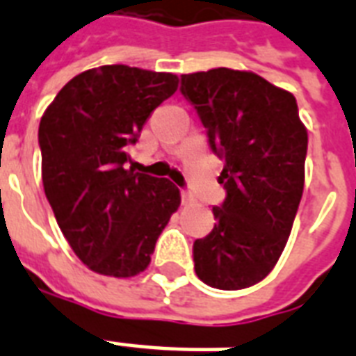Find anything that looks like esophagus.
Here are the masks:
<instances>
[{"mask_svg": "<svg viewBox=\"0 0 356 356\" xmlns=\"http://www.w3.org/2000/svg\"><path fill=\"white\" fill-rule=\"evenodd\" d=\"M181 200H183V203L184 205H190V203H192V201H194V197H192V195L188 194V192H181Z\"/></svg>", "mask_w": 356, "mask_h": 356, "instance_id": "1", "label": "esophagus"}]
</instances>
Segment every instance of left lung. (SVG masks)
Returning a JSON list of instances; mask_svg holds the SVG:
<instances>
[{
  "instance_id": "8db88e82",
  "label": "left lung",
  "mask_w": 356,
  "mask_h": 356,
  "mask_svg": "<svg viewBox=\"0 0 356 356\" xmlns=\"http://www.w3.org/2000/svg\"><path fill=\"white\" fill-rule=\"evenodd\" d=\"M181 94L225 161L227 197L212 209L214 229L194 242V270L212 288L253 286L277 264L303 195L309 134L296 97L229 68L181 75Z\"/></svg>"
}]
</instances>
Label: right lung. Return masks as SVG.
<instances>
[{"mask_svg": "<svg viewBox=\"0 0 356 356\" xmlns=\"http://www.w3.org/2000/svg\"><path fill=\"white\" fill-rule=\"evenodd\" d=\"M177 75L108 64L75 75L38 127L42 183L70 248L99 275H138L181 205L168 179L127 170L129 145Z\"/></svg>", "mask_w": 356, "mask_h": 356, "instance_id": "right-lung-1", "label": "right lung"}]
</instances>
